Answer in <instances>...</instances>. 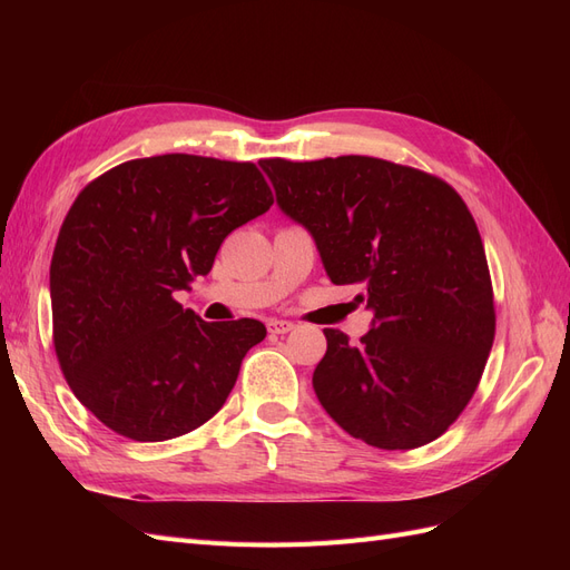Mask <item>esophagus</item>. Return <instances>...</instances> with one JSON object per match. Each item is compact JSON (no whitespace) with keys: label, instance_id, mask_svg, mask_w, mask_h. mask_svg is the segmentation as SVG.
I'll return each mask as SVG.
<instances>
[{"label":"esophagus","instance_id":"obj_1","mask_svg":"<svg viewBox=\"0 0 570 570\" xmlns=\"http://www.w3.org/2000/svg\"><path fill=\"white\" fill-rule=\"evenodd\" d=\"M266 327H268V333H271V335H285V333H289V331H292V327H295V323L281 321V318H271V321L266 323Z\"/></svg>","mask_w":570,"mask_h":570}]
</instances>
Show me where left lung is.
<instances>
[{"instance_id":"8db88e82","label":"left lung","mask_w":570,"mask_h":570,"mask_svg":"<svg viewBox=\"0 0 570 570\" xmlns=\"http://www.w3.org/2000/svg\"><path fill=\"white\" fill-rule=\"evenodd\" d=\"M281 212L312 233L335 285L373 312L361 342L325 327L314 371L323 409L377 450L438 440L471 396L494 340L475 220L444 180L373 157L264 159Z\"/></svg>"}]
</instances>
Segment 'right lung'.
<instances>
[{
    "mask_svg": "<svg viewBox=\"0 0 570 570\" xmlns=\"http://www.w3.org/2000/svg\"><path fill=\"white\" fill-rule=\"evenodd\" d=\"M271 204L254 164L195 154L126 161L76 197L49 266L55 350L78 402L114 433L174 440L226 404L266 325L206 323L174 295Z\"/></svg>",
    "mask_w": 570,
    "mask_h": 570,
    "instance_id": "right-lung-1",
    "label": "right lung"
}]
</instances>
